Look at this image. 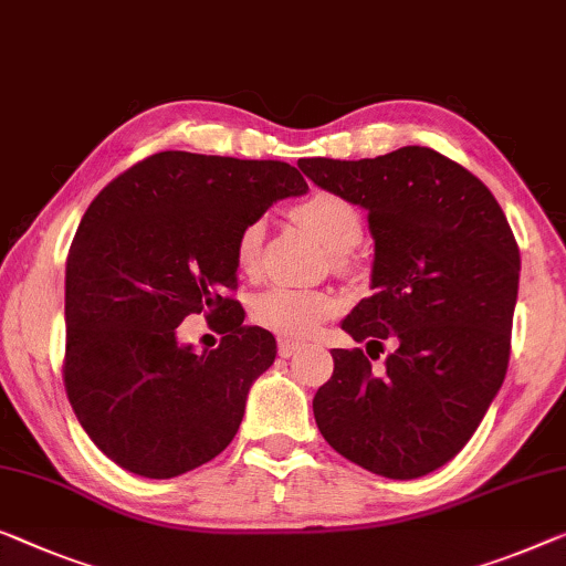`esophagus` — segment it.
<instances>
[{"mask_svg": "<svg viewBox=\"0 0 566 566\" xmlns=\"http://www.w3.org/2000/svg\"><path fill=\"white\" fill-rule=\"evenodd\" d=\"M276 350H280L282 358H290L297 350H302V343L290 340V337H280V343H276Z\"/></svg>", "mask_w": 566, "mask_h": 566, "instance_id": "34e87169", "label": "esophagus"}]
</instances>
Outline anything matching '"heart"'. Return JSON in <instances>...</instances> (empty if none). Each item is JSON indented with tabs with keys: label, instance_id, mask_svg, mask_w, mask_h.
<instances>
[{
	"label": "heart",
	"instance_id": "heart-1",
	"mask_svg": "<svg viewBox=\"0 0 566 566\" xmlns=\"http://www.w3.org/2000/svg\"><path fill=\"white\" fill-rule=\"evenodd\" d=\"M294 221L317 235L331 249L333 266H345V254L364 241V218L350 200L337 192H312L292 208ZM261 243H264V223L249 221L241 226L233 241L235 266L243 274H254L261 261ZM340 302L323 290H292V286H274L261 292L251 305L254 323L282 337H305L319 323L333 317Z\"/></svg>",
	"mask_w": 566,
	"mask_h": 566
}]
</instances>
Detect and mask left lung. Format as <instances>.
<instances>
[{
	"label": "left lung",
	"mask_w": 566,
	"mask_h": 566,
	"mask_svg": "<svg viewBox=\"0 0 566 566\" xmlns=\"http://www.w3.org/2000/svg\"><path fill=\"white\" fill-rule=\"evenodd\" d=\"M297 165L368 210L376 292L343 331L381 350L397 343L381 367L364 348L333 350V376L312 399L317 429L376 475H427L468 444L509 370L518 243L493 192L429 147Z\"/></svg>",
	"instance_id": "obj_1"
}]
</instances>
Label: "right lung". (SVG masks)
Masks as SVG:
<instances>
[{
    "mask_svg": "<svg viewBox=\"0 0 566 566\" xmlns=\"http://www.w3.org/2000/svg\"><path fill=\"white\" fill-rule=\"evenodd\" d=\"M307 192L297 167L157 151L91 202L65 259L63 384L116 465L167 480L221 454L274 335L243 325L233 241L274 200ZM202 314L222 343L196 354L174 327Z\"/></svg>",
    "mask_w": 566,
    "mask_h": 566,
    "instance_id": "right-lung-1",
    "label": "right lung"
}]
</instances>
